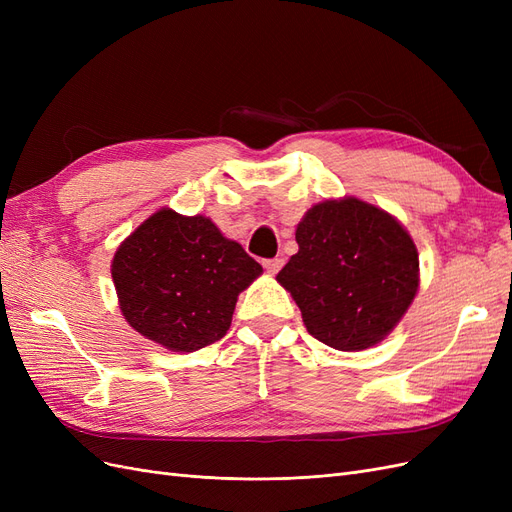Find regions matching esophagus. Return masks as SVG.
<instances>
[{"mask_svg": "<svg viewBox=\"0 0 512 512\" xmlns=\"http://www.w3.org/2000/svg\"><path fill=\"white\" fill-rule=\"evenodd\" d=\"M262 267L267 269V273L275 275L277 271H280L284 267V258H269V260H262Z\"/></svg>", "mask_w": 512, "mask_h": 512, "instance_id": "obj_1", "label": "esophagus"}]
</instances>
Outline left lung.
<instances>
[{"label": "left lung", "instance_id": "left-lung-1", "mask_svg": "<svg viewBox=\"0 0 512 512\" xmlns=\"http://www.w3.org/2000/svg\"><path fill=\"white\" fill-rule=\"evenodd\" d=\"M299 252L277 273L309 335L365 350L393 331L418 290V252L393 215L359 198L324 200L297 226Z\"/></svg>", "mask_w": 512, "mask_h": 512}]
</instances>
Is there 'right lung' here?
I'll use <instances>...</instances> for the list:
<instances>
[{"label": "right lung", "instance_id": "obj_1", "mask_svg": "<svg viewBox=\"0 0 512 512\" xmlns=\"http://www.w3.org/2000/svg\"><path fill=\"white\" fill-rule=\"evenodd\" d=\"M111 271L132 329L194 352L226 335L239 292L262 267L209 218L160 209L119 245Z\"/></svg>", "mask_w": 512, "mask_h": 512}]
</instances>
